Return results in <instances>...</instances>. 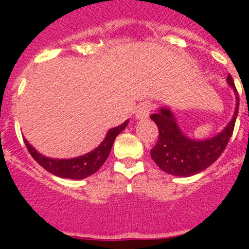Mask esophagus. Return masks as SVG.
Here are the masks:
<instances>
[{
    "mask_svg": "<svg viewBox=\"0 0 249 249\" xmlns=\"http://www.w3.org/2000/svg\"><path fill=\"white\" fill-rule=\"evenodd\" d=\"M150 105L147 104V102H144V104L140 105L139 107H137V110H136V119L137 120H143V119H147L148 117H149V113H150Z\"/></svg>",
    "mask_w": 249,
    "mask_h": 249,
    "instance_id": "1",
    "label": "esophagus"
}]
</instances>
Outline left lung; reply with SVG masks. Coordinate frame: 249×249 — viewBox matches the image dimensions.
<instances>
[{
	"instance_id": "8db88e82",
	"label": "left lung",
	"mask_w": 249,
	"mask_h": 249,
	"mask_svg": "<svg viewBox=\"0 0 249 249\" xmlns=\"http://www.w3.org/2000/svg\"><path fill=\"white\" fill-rule=\"evenodd\" d=\"M227 82L236 95L235 112L229 124L215 136L206 140L187 136L178 126L172 110L167 107H160L157 113L150 115L159 129V139L150 150V157L162 171L177 177H190L207 169L220 157L232 135L240 101L230 74Z\"/></svg>"
}]
</instances>
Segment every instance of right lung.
I'll return each mask as SVG.
<instances>
[{"mask_svg":"<svg viewBox=\"0 0 249 249\" xmlns=\"http://www.w3.org/2000/svg\"><path fill=\"white\" fill-rule=\"evenodd\" d=\"M127 124H129V120L124 122L119 126L109 129L106 137L100 143L99 147H96L94 150L87 153V154L77 158H71V159H53V158L44 157L30 144L29 141L24 139V142L32 158L48 172L61 178H70V179L77 180L84 179V178L94 175L104 165V162L108 158L115 137L127 126Z\"/></svg>","mask_w":249,"mask_h":249,"instance_id":"right-lung-1","label":"right lung"}]
</instances>
